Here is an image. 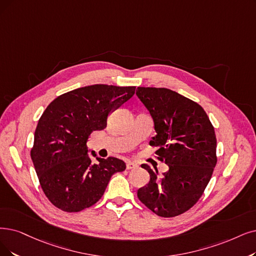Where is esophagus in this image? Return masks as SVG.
<instances>
[{
    "mask_svg": "<svg viewBox=\"0 0 256 256\" xmlns=\"http://www.w3.org/2000/svg\"><path fill=\"white\" fill-rule=\"evenodd\" d=\"M126 168H127L128 170H130V169H134V168H138V164H136L134 162H127Z\"/></svg>",
    "mask_w": 256,
    "mask_h": 256,
    "instance_id": "34e87169",
    "label": "esophagus"
}]
</instances>
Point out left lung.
<instances>
[{"label":"left lung","instance_id":"obj_1","mask_svg":"<svg viewBox=\"0 0 256 256\" xmlns=\"http://www.w3.org/2000/svg\"><path fill=\"white\" fill-rule=\"evenodd\" d=\"M136 96L148 109L156 136L149 144L158 147V158L167 164L158 176L150 174L138 198L152 212L173 218L192 208L205 191L216 165V136L202 106L167 88L138 87Z\"/></svg>","mask_w":256,"mask_h":256}]
</instances>
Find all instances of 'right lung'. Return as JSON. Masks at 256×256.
<instances>
[{"label":"right lung","mask_w":256,"mask_h":256,"mask_svg":"<svg viewBox=\"0 0 256 256\" xmlns=\"http://www.w3.org/2000/svg\"><path fill=\"white\" fill-rule=\"evenodd\" d=\"M136 87L96 84L58 96L40 118L30 156L40 187L56 208L78 212L103 196L111 176L126 169L116 158L92 154L87 142L91 132L103 130L108 116L134 94Z\"/></svg>","instance_id":"add662e5"}]
</instances>
